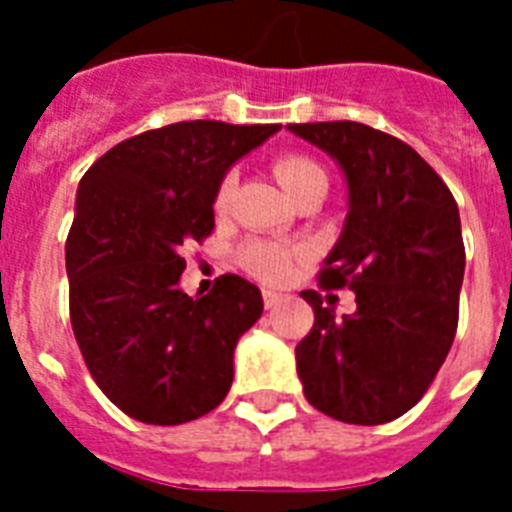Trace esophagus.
Instances as JSON below:
<instances>
[{
    "instance_id": "34e87169",
    "label": "esophagus",
    "mask_w": 512,
    "mask_h": 512,
    "mask_svg": "<svg viewBox=\"0 0 512 512\" xmlns=\"http://www.w3.org/2000/svg\"><path fill=\"white\" fill-rule=\"evenodd\" d=\"M263 300H265V308H276V305L287 300V295H281V292H276V289H263Z\"/></svg>"
}]
</instances>
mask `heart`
Masks as SVG:
<instances>
[{"instance_id":"1","label":"heart","mask_w":512,"mask_h":512,"mask_svg":"<svg viewBox=\"0 0 512 512\" xmlns=\"http://www.w3.org/2000/svg\"><path fill=\"white\" fill-rule=\"evenodd\" d=\"M273 175L279 180V185L284 188L287 196L305 185L313 177H327L319 164L305 159V156H281L273 164ZM233 193V175H228L217 188V199L215 204L220 209L231 201ZM241 265L247 268L252 276H257L260 281H268V284H276V281L289 279V273L295 268V249L284 247L279 241H268V239H252L247 241L239 252Z\"/></svg>"}]
</instances>
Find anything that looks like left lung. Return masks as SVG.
Instances as JSON below:
<instances>
[{"mask_svg": "<svg viewBox=\"0 0 512 512\" xmlns=\"http://www.w3.org/2000/svg\"><path fill=\"white\" fill-rule=\"evenodd\" d=\"M332 156L348 185V215L319 281L356 292L335 316L303 292L316 321L297 342V374L319 412L382 425L409 412L452 348L465 276L460 209L412 146L358 122L289 124Z\"/></svg>", "mask_w": 512, "mask_h": 512, "instance_id": "obj_1", "label": "left lung"}]
</instances>
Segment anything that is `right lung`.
Returning a JSON list of instances; mask_svg holds the SVG:
<instances>
[{"label": "right lung", "mask_w": 512, "mask_h": 512, "mask_svg": "<svg viewBox=\"0 0 512 512\" xmlns=\"http://www.w3.org/2000/svg\"><path fill=\"white\" fill-rule=\"evenodd\" d=\"M281 124L177 122L103 154L76 188L66 241L71 327L98 388L132 420L183 425L231 390L233 350L263 313L252 281L225 273L180 289V249L215 228L217 188Z\"/></svg>", "instance_id": "1"}]
</instances>
